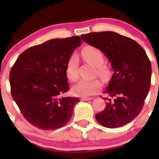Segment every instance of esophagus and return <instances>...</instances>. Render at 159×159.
Wrapping results in <instances>:
<instances>
[{"mask_svg": "<svg viewBox=\"0 0 159 159\" xmlns=\"http://www.w3.org/2000/svg\"><path fill=\"white\" fill-rule=\"evenodd\" d=\"M92 98H80V101H90V100H92Z\"/></svg>", "mask_w": 159, "mask_h": 159, "instance_id": "esophagus-1", "label": "esophagus"}]
</instances>
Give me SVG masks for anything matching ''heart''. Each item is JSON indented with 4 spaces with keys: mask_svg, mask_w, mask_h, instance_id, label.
I'll use <instances>...</instances> for the list:
<instances>
[{
    "mask_svg": "<svg viewBox=\"0 0 159 159\" xmlns=\"http://www.w3.org/2000/svg\"><path fill=\"white\" fill-rule=\"evenodd\" d=\"M83 58L89 64L95 66L97 75L101 77H106L110 70L104 61V56L101 50L92 45H87L82 51ZM79 59L76 54L71 55L66 64V77L71 82H76L79 78L78 72ZM102 88L101 82L98 80H81L72 88L74 95L80 97H88L99 92Z\"/></svg>",
    "mask_w": 159,
    "mask_h": 159,
    "instance_id": "b5f03b06",
    "label": "heart"
}]
</instances>
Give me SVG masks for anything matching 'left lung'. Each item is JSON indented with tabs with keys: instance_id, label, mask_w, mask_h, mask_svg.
<instances>
[{
	"instance_id": "8db88e82",
	"label": "left lung",
	"mask_w": 159,
	"mask_h": 159,
	"mask_svg": "<svg viewBox=\"0 0 159 159\" xmlns=\"http://www.w3.org/2000/svg\"><path fill=\"white\" fill-rule=\"evenodd\" d=\"M82 40L103 52L114 70L104 93L109 98L103 111L95 115L100 125L122 127L140 114L148 93L151 64L144 49L132 39L114 32L82 34Z\"/></svg>"
}]
</instances>
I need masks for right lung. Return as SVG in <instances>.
Listing matches in <instances>:
<instances>
[{"mask_svg":"<svg viewBox=\"0 0 159 159\" xmlns=\"http://www.w3.org/2000/svg\"><path fill=\"white\" fill-rule=\"evenodd\" d=\"M82 40L73 36L53 39L23 52L10 71L11 93L23 116L43 130L64 127L78 98L61 97L69 89L66 64Z\"/></svg>","mask_w":159,"mask_h":159,"instance_id":"obj_1","label":"right lung"}]
</instances>
